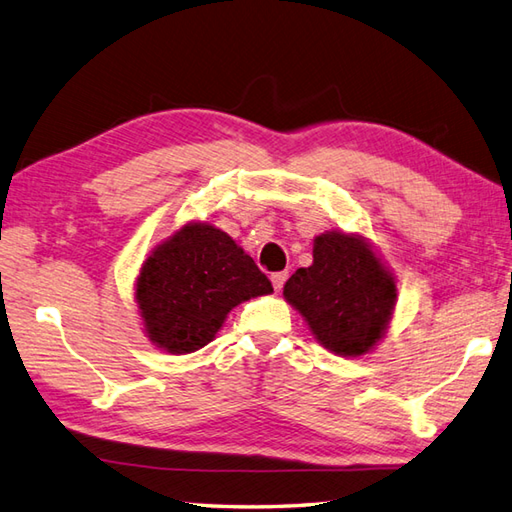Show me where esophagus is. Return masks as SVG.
Wrapping results in <instances>:
<instances>
[{
    "instance_id": "1",
    "label": "esophagus",
    "mask_w": 512,
    "mask_h": 512,
    "mask_svg": "<svg viewBox=\"0 0 512 512\" xmlns=\"http://www.w3.org/2000/svg\"><path fill=\"white\" fill-rule=\"evenodd\" d=\"M286 279H288V273H273V275H270V281H273V288H275L277 292H279L281 288H284Z\"/></svg>"
}]
</instances>
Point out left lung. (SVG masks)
I'll return each mask as SVG.
<instances>
[{"label": "left lung", "instance_id": "obj_1", "mask_svg": "<svg viewBox=\"0 0 512 512\" xmlns=\"http://www.w3.org/2000/svg\"><path fill=\"white\" fill-rule=\"evenodd\" d=\"M284 299L325 350L363 356L385 339L398 288L367 237L325 231L314 237L312 264L286 281Z\"/></svg>", "mask_w": 512, "mask_h": 512}]
</instances>
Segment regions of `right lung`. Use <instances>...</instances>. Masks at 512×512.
<instances>
[{"instance_id": "add662e5", "label": "right lung", "mask_w": 512, "mask_h": 512, "mask_svg": "<svg viewBox=\"0 0 512 512\" xmlns=\"http://www.w3.org/2000/svg\"><path fill=\"white\" fill-rule=\"evenodd\" d=\"M273 292L268 277L231 235L191 220L149 250L134 301L151 345L191 354L209 345L239 303Z\"/></svg>"}]
</instances>
